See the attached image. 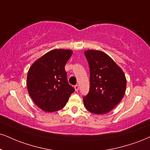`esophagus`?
<instances>
[{"instance_id": "esophagus-1", "label": "esophagus", "mask_w": 150, "mask_h": 150, "mask_svg": "<svg viewBox=\"0 0 150 150\" xmlns=\"http://www.w3.org/2000/svg\"><path fill=\"white\" fill-rule=\"evenodd\" d=\"M74 87H75V89L76 91H77L79 90V85H77V84H76V85L74 86Z\"/></svg>"}]
</instances>
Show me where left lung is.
I'll return each instance as SVG.
<instances>
[{"instance_id":"left-lung-1","label":"left lung","mask_w":150,"mask_h":150,"mask_svg":"<svg viewBox=\"0 0 150 150\" xmlns=\"http://www.w3.org/2000/svg\"><path fill=\"white\" fill-rule=\"evenodd\" d=\"M90 70L89 92L83 98L86 109L96 115L109 112L123 98L127 79L111 57L98 50L84 52Z\"/></svg>"}]
</instances>
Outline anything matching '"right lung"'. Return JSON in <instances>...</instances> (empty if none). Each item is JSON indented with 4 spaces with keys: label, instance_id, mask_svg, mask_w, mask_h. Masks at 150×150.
Returning a JSON list of instances; mask_svg holds the SVG:
<instances>
[{
    "label": "right lung",
    "instance_id": "1",
    "mask_svg": "<svg viewBox=\"0 0 150 150\" xmlns=\"http://www.w3.org/2000/svg\"><path fill=\"white\" fill-rule=\"evenodd\" d=\"M72 54V50L55 49L39 58L28 70V94L43 111L52 112L62 109L75 91L68 84L65 70Z\"/></svg>",
    "mask_w": 150,
    "mask_h": 150
}]
</instances>
